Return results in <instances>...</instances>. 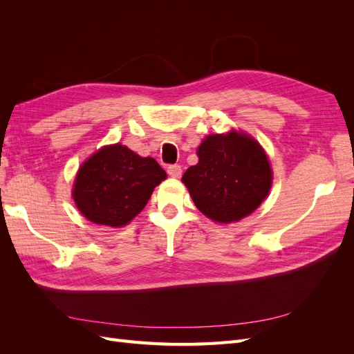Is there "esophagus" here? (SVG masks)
Listing matches in <instances>:
<instances>
[{"mask_svg": "<svg viewBox=\"0 0 354 354\" xmlns=\"http://www.w3.org/2000/svg\"><path fill=\"white\" fill-rule=\"evenodd\" d=\"M167 173H168L171 177H180L181 173H183V169H181L180 165L174 164V165H168V167H167Z\"/></svg>", "mask_w": 354, "mask_h": 354, "instance_id": "esophagus-1", "label": "esophagus"}]
</instances>
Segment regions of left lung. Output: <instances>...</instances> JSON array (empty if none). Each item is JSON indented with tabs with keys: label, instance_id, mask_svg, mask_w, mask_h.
Returning <instances> with one entry per match:
<instances>
[{
	"label": "left lung",
	"instance_id": "left-lung-1",
	"mask_svg": "<svg viewBox=\"0 0 354 354\" xmlns=\"http://www.w3.org/2000/svg\"><path fill=\"white\" fill-rule=\"evenodd\" d=\"M199 162L183 174L198 209L217 223L238 221L260 207L272 186V169L261 146L246 134L207 137Z\"/></svg>",
	"mask_w": 354,
	"mask_h": 354
}]
</instances>
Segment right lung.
Here are the masks:
<instances>
[{
	"mask_svg": "<svg viewBox=\"0 0 354 354\" xmlns=\"http://www.w3.org/2000/svg\"><path fill=\"white\" fill-rule=\"evenodd\" d=\"M167 173L153 158L130 149L106 146L82 164L73 185V199L85 218L103 226L130 223Z\"/></svg>",
	"mask_w": 354,
	"mask_h": 354,
	"instance_id": "obj_1",
	"label": "right lung"
}]
</instances>
